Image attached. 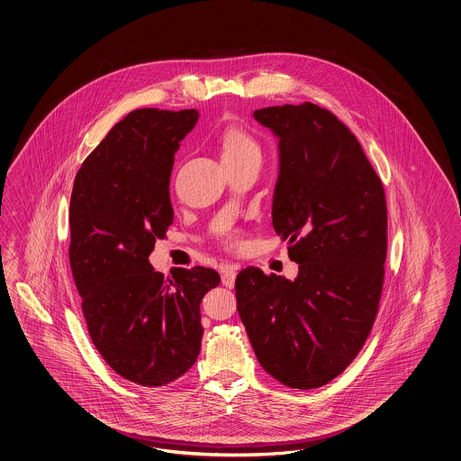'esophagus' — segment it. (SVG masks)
<instances>
[{
  "mask_svg": "<svg viewBox=\"0 0 461 461\" xmlns=\"http://www.w3.org/2000/svg\"><path fill=\"white\" fill-rule=\"evenodd\" d=\"M236 271L238 267L236 265H226L221 273V283L225 285L226 288H233L235 286Z\"/></svg>",
  "mask_w": 461,
  "mask_h": 461,
  "instance_id": "1",
  "label": "esophagus"
}]
</instances>
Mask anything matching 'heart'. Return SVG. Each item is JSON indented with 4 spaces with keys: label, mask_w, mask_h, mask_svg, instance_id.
Here are the masks:
<instances>
[{
    "label": "heart",
    "mask_w": 461,
    "mask_h": 461,
    "mask_svg": "<svg viewBox=\"0 0 461 461\" xmlns=\"http://www.w3.org/2000/svg\"><path fill=\"white\" fill-rule=\"evenodd\" d=\"M220 153H221L223 163L255 157V155L259 157V145L257 143V140L247 133L245 130H241L238 126H228L220 138ZM226 241L231 247H238L241 243V236L233 231L228 235Z\"/></svg>",
    "instance_id": "heart-1"
}]
</instances>
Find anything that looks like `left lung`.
Returning <instances> with one entry per match:
<instances>
[{"label":"left lung","mask_w":461,"mask_h":461,"mask_svg":"<svg viewBox=\"0 0 461 461\" xmlns=\"http://www.w3.org/2000/svg\"><path fill=\"white\" fill-rule=\"evenodd\" d=\"M253 116L280 138L271 216L300 267L294 281L255 267L240 271L236 308L265 371L313 390L357 358L376 320L386 198L357 136L333 113L306 102Z\"/></svg>","instance_id":"left-lung-1"}]
</instances>
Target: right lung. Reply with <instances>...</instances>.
I'll use <instances>...</instances> for the list:
<instances>
[{
	"mask_svg": "<svg viewBox=\"0 0 461 461\" xmlns=\"http://www.w3.org/2000/svg\"><path fill=\"white\" fill-rule=\"evenodd\" d=\"M196 110L128 113L77 173L69 265L91 341L128 382L165 386L194 365L200 303L220 285L212 268L153 270L148 257L173 223L169 176Z\"/></svg>",
	"mask_w": 461,
	"mask_h": 461,
	"instance_id": "add662e5",
	"label": "right lung"
}]
</instances>
